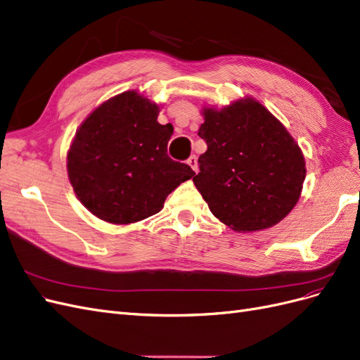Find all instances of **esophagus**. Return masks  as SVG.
<instances>
[{
    "instance_id": "obj_1",
    "label": "esophagus",
    "mask_w": 360,
    "mask_h": 360,
    "mask_svg": "<svg viewBox=\"0 0 360 360\" xmlns=\"http://www.w3.org/2000/svg\"><path fill=\"white\" fill-rule=\"evenodd\" d=\"M188 165H189L195 172H198V159H197V156H191V158L188 159Z\"/></svg>"
}]
</instances>
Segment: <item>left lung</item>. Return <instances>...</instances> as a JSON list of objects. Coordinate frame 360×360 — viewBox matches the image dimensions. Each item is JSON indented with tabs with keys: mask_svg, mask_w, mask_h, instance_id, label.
Segmentation results:
<instances>
[{
	"mask_svg": "<svg viewBox=\"0 0 360 360\" xmlns=\"http://www.w3.org/2000/svg\"><path fill=\"white\" fill-rule=\"evenodd\" d=\"M207 151L193 183L210 212L237 233L266 230L297 204L307 168L285 126L254 97L204 106Z\"/></svg>",
	"mask_w": 360,
	"mask_h": 360,
	"instance_id": "obj_1",
	"label": "left lung"
}]
</instances>
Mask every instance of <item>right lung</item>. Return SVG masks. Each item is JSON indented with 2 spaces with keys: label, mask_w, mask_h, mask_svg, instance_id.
Segmentation results:
<instances>
[{
  "label": "right lung",
  "mask_w": 360,
  "mask_h": 360,
  "mask_svg": "<svg viewBox=\"0 0 360 360\" xmlns=\"http://www.w3.org/2000/svg\"><path fill=\"white\" fill-rule=\"evenodd\" d=\"M160 106L129 90L86 115L68 151L75 195L99 219L135 224L162 210L168 195L195 176L167 155L174 127L159 124Z\"/></svg>",
  "instance_id": "1"
}]
</instances>
